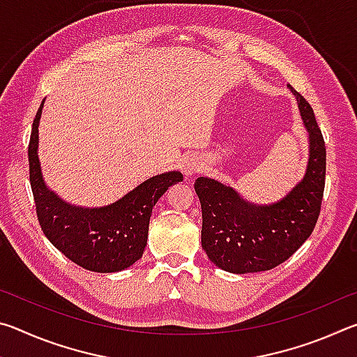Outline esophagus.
<instances>
[{
    "instance_id": "34e87169",
    "label": "esophagus",
    "mask_w": 357,
    "mask_h": 357,
    "mask_svg": "<svg viewBox=\"0 0 357 357\" xmlns=\"http://www.w3.org/2000/svg\"><path fill=\"white\" fill-rule=\"evenodd\" d=\"M181 168H183V173L185 174V176L189 178V176H193V174L202 170V162L198 160V157L189 155L183 160V167H181Z\"/></svg>"
}]
</instances>
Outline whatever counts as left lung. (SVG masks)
Wrapping results in <instances>:
<instances>
[{
    "label": "left lung",
    "mask_w": 357,
    "mask_h": 357,
    "mask_svg": "<svg viewBox=\"0 0 357 357\" xmlns=\"http://www.w3.org/2000/svg\"><path fill=\"white\" fill-rule=\"evenodd\" d=\"M291 89L307 132L309 162L304 178L282 200L257 206L236 190L211 178H198L202 203V247L220 269L233 274L269 271L293 255L317 225L326 178V146L315 113Z\"/></svg>",
    "instance_id": "8db88e82"
}]
</instances>
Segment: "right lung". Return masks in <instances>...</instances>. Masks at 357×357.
Segmentation results:
<instances>
[{
    "label": "right lung",
    "instance_id": "obj_1",
    "mask_svg": "<svg viewBox=\"0 0 357 357\" xmlns=\"http://www.w3.org/2000/svg\"><path fill=\"white\" fill-rule=\"evenodd\" d=\"M42 107L44 100L33 121L28 146L29 183L42 231L59 252L84 269L93 273L128 269L142 258L146 247L154 204L168 187L183 181V174H157L104 208L72 206L48 189L42 178L38 155Z\"/></svg>",
    "mask_w": 357,
    "mask_h": 357
}]
</instances>
